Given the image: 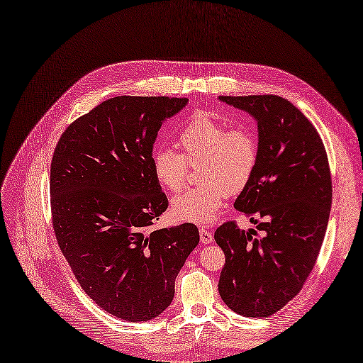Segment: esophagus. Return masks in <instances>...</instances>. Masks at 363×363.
<instances>
[{
    "instance_id": "1",
    "label": "esophagus",
    "mask_w": 363,
    "mask_h": 363,
    "mask_svg": "<svg viewBox=\"0 0 363 363\" xmlns=\"http://www.w3.org/2000/svg\"><path fill=\"white\" fill-rule=\"evenodd\" d=\"M199 233H200V242H201L203 245H208V243H211V242L213 240V235H212V233H211L209 230L201 227V228L199 230Z\"/></svg>"
}]
</instances>
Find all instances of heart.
I'll list each match as a JSON object with an SVG mask.
<instances>
[{"instance_id": "heart-1", "label": "heart", "mask_w": 363, "mask_h": 363, "mask_svg": "<svg viewBox=\"0 0 363 363\" xmlns=\"http://www.w3.org/2000/svg\"><path fill=\"white\" fill-rule=\"evenodd\" d=\"M181 154L163 148L152 155L154 178L163 190H182L190 167L199 166L200 186L190 188L170 203L172 216L199 225L211 224L228 194H239L255 175L259 140L249 125H233L194 114L178 135Z\"/></svg>"}]
</instances>
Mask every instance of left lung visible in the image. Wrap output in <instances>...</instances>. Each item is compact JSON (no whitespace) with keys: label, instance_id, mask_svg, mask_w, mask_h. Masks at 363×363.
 I'll return each mask as SVG.
<instances>
[{"label":"left lung","instance_id":"1","mask_svg":"<svg viewBox=\"0 0 363 363\" xmlns=\"http://www.w3.org/2000/svg\"><path fill=\"white\" fill-rule=\"evenodd\" d=\"M254 116L259 130L255 175L234 208L258 224L227 220L215 231L225 264L218 291L246 318H269L303 289L319 257L333 203V179L316 128L276 94L219 96Z\"/></svg>","mask_w":363,"mask_h":363}]
</instances>
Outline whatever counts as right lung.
<instances>
[{"label":"right lung","mask_w":363,"mask_h":363,"mask_svg":"<svg viewBox=\"0 0 363 363\" xmlns=\"http://www.w3.org/2000/svg\"><path fill=\"white\" fill-rule=\"evenodd\" d=\"M186 98L117 96L72 121L50 166L52 225L84 292L129 322L157 318L199 243L186 223L154 228L167 197L152 173V144Z\"/></svg>","instance_id":"add662e5"}]
</instances>
